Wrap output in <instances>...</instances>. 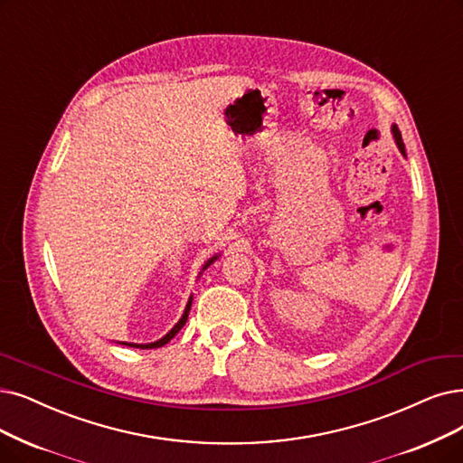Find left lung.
I'll use <instances>...</instances> for the list:
<instances>
[{"label": "left lung", "mask_w": 463, "mask_h": 463, "mask_svg": "<svg viewBox=\"0 0 463 463\" xmlns=\"http://www.w3.org/2000/svg\"><path fill=\"white\" fill-rule=\"evenodd\" d=\"M392 133H393V138H395V142H397V146H399L401 154H402V156H406V152H404V144H402V138H401V131H399V127H397V125H393V127H392Z\"/></svg>", "instance_id": "left-lung-1"}]
</instances>
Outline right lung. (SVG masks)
<instances>
[{"label": "right lung", "mask_w": 463, "mask_h": 463, "mask_svg": "<svg viewBox=\"0 0 463 463\" xmlns=\"http://www.w3.org/2000/svg\"><path fill=\"white\" fill-rule=\"evenodd\" d=\"M218 258V254L216 256H213L211 260H207V264L203 266V269L201 271H205L214 260ZM190 307H192V296H190V302H188V306H186V309H184V313H182V317H180V321L167 332V335H165L161 340H157V342H152V344H127V342H123L125 345H131V347H140V349H154V347H161V345H165L167 342H171L175 336H176V332L186 325V321H188V313H190Z\"/></svg>", "instance_id": "add662e5"}]
</instances>
